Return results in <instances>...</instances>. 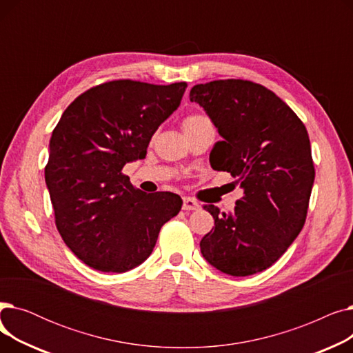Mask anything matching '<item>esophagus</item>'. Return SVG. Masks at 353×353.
Masks as SVG:
<instances>
[{
  "instance_id": "esophagus-1",
  "label": "esophagus",
  "mask_w": 353,
  "mask_h": 353,
  "mask_svg": "<svg viewBox=\"0 0 353 353\" xmlns=\"http://www.w3.org/2000/svg\"><path fill=\"white\" fill-rule=\"evenodd\" d=\"M197 209H200V205L194 199H190V197L183 199V210H197Z\"/></svg>"
}]
</instances>
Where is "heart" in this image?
I'll return each instance as SVG.
<instances>
[{
    "instance_id": "b5f03b06",
    "label": "heart",
    "mask_w": 353,
    "mask_h": 353,
    "mask_svg": "<svg viewBox=\"0 0 353 353\" xmlns=\"http://www.w3.org/2000/svg\"><path fill=\"white\" fill-rule=\"evenodd\" d=\"M205 125H212V123L206 116H201V114H190L183 120L184 132H190V130H197Z\"/></svg>"
}]
</instances>
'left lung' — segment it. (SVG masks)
Masks as SVG:
<instances>
[{"label":"left lung","mask_w":353,"mask_h":353,"mask_svg":"<svg viewBox=\"0 0 353 353\" xmlns=\"http://www.w3.org/2000/svg\"><path fill=\"white\" fill-rule=\"evenodd\" d=\"M223 140L210 153L214 170L229 172L245 196L232 214L203 206L214 228L201 239L206 261L232 276L270 268L301 233L314 167L306 127L273 91L249 80H214L190 90Z\"/></svg>","instance_id":"obj_1"}]
</instances>
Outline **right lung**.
<instances>
[{"label": "right lung", "mask_w": 353, "mask_h": 353, "mask_svg": "<svg viewBox=\"0 0 353 353\" xmlns=\"http://www.w3.org/2000/svg\"><path fill=\"white\" fill-rule=\"evenodd\" d=\"M186 88L184 81H107L80 94L52 130L44 174L55 226L87 266L110 273L139 266L161 226L180 212V196L145 194L121 170L145 157Z\"/></svg>", "instance_id": "obj_1"}]
</instances>
